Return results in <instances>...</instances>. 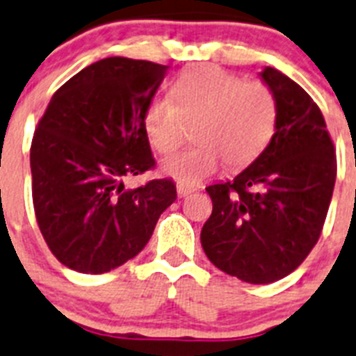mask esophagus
<instances>
[{
    "label": "esophagus",
    "mask_w": 356,
    "mask_h": 356,
    "mask_svg": "<svg viewBox=\"0 0 356 356\" xmlns=\"http://www.w3.org/2000/svg\"><path fill=\"white\" fill-rule=\"evenodd\" d=\"M193 192H195V188H193V186H188V184H183V183L177 184V193L181 197H186V195H190V193H193Z\"/></svg>",
    "instance_id": "1"
}]
</instances>
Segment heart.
<instances>
[{
	"label": "heart",
	"instance_id": "heart-1",
	"mask_svg": "<svg viewBox=\"0 0 356 356\" xmlns=\"http://www.w3.org/2000/svg\"><path fill=\"white\" fill-rule=\"evenodd\" d=\"M172 99L154 97L143 115L150 145L159 154L175 150L186 124L199 143L190 150L170 155L163 172L183 184H197L213 175L222 161L243 168L255 161L271 141L277 124V99L268 85L243 81L219 67H201L179 77Z\"/></svg>",
	"mask_w": 356,
	"mask_h": 356
}]
</instances>
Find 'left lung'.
Here are the masks:
<instances>
[{
  "mask_svg": "<svg viewBox=\"0 0 356 356\" xmlns=\"http://www.w3.org/2000/svg\"><path fill=\"white\" fill-rule=\"evenodd\" d=\"M259 76L277 99L275 134L234 181L206 188L213 210L201 244L224 273L270 284L297 270L321 237L337 159L321 108L302 86L271 67Z\"/></svg>",
  "mask_w": 356,
  "mask_h": 356,
  "instance_id": "obj_1",
  "label": "left lung"
}]
</instances>
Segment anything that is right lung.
Instances as JSON below:
<instances>
[{"label": "right lung", "mask_w": 356, "mask_h": 356, "mask_svg": "<svg viewBox=\"0 0 356 356\" xmlns=\"http://www.w3.org/2000/svg\"><path fill=\"white\" fill-rule=\"evenodd\" d=\"M168 67L106 58L52 95L31 146L32 201L50 252L79 273L115 270L141 252L175 199L172 179L136 190L155 164L143 115Z\"/></svg>", "instance_id": "add662e5"}]
</instances>
